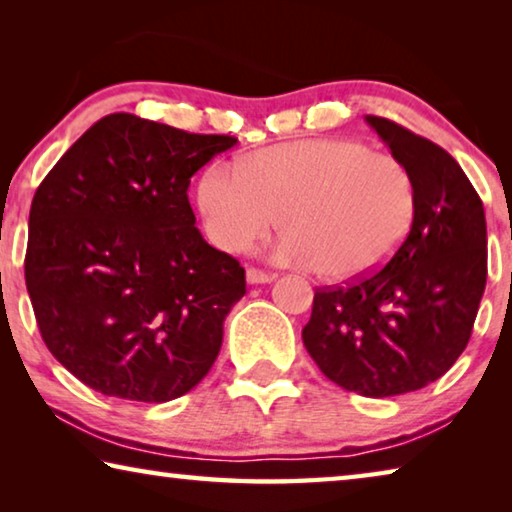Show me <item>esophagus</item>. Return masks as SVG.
Wrapping results in <instances>:
<instances>
[{
    "label": "esophagus",
    "instance_id": "1",
    "mask_svg": "<svg viewBox=\"0 0 512 512\" xmlns=\"http://www.w3.org/2000/svg\"><path fill=\"white\" fill-rule=\"evenodd\" d=\"M246 280H248V284H268L275 280V273H266V271H262V268L250 266L246 271Z\"/></svg>",
    "mask_w": 512,
    "mask_h": 512
}]
</instances>
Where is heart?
<instances>
[{
	"mask_svg": "<svg viewBox=\"0 0 512 512\" xmlns=\"http://www.w3.org/2000/svg\"><path fill=\"white\" fill-rule=\"evenodd\" d=\"M212 239L239 253L264 239L282 214L280 253L327 280L375 273L409 235L415 185L391 153L357 140L268 146L239 167L212 164L198 183Z\"/></svg>",
	"mask_w": 512,
	"mask_h": 512,
	"instance_id": "1",
	"label": "heart"
}]
</instances>
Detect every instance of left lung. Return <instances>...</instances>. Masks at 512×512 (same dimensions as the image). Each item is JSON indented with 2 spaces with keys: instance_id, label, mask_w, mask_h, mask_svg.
Masks as SVG:
<instances>
[{
  "instance_id": "obj_1",
  "label": "left lung",
  "mask_w": 512,
  "mask_h": 512,
  "mask_svg": "<svg viewBox=\"0 0 512 512\" xmlns=\"http://www.w3.org/2000/svg\"><path fill=\"white\" fill-rule=\"evenodd\" d=\"M409 169V235L379 271L314 293L302 341L327 379L363 397L420 391L461 357L488 277L483 203L438 144L366 117Z\"/></svg>"
}]
</instances>
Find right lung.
Instances as JSON below:
<instances>
[{
  "mask_svg": "<svg viewBox=\"0 0 512 512\" xmlns=\"http://www.w3.org/2000/svg\"><path fill=\"white\" fill-rule=\"evenodd\" d=\"M235 144L115 112L40 183L27 291L42 341L85 386L160 404L210 372L246 271L203 239L187 189Z\"/></svg>",
  "mask_w": 512,
  "mask_h": 512,
  "instance_id": "right-lung-1",
  "label": "right lung"
}]
</instances>
